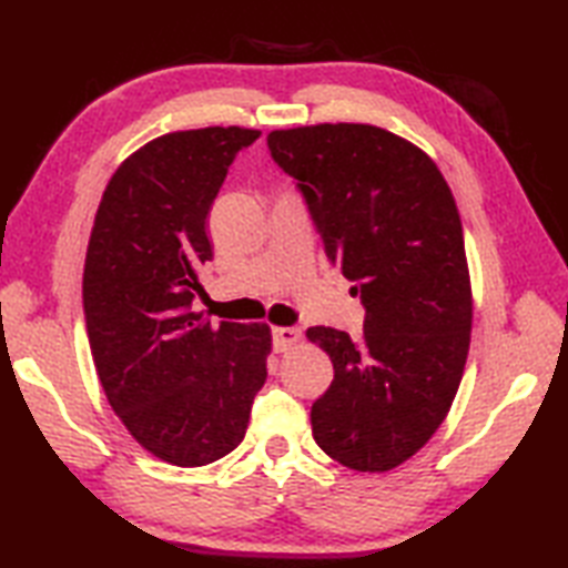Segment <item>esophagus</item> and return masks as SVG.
Wrapping results in <instances>:
<instances>
[{
	"label": "esophagus",
	"instance_id": "34e87169",
	"mask_svg": "<svg viewBox=\"0 0 568 568\" xmlns=\"http://www.w3.org/2000/svg\"><path fill=\"white\" fill-rule=\"evenodd\" d=\"M300 342V329L297 327H275L273 329V346L275 352H287Z\"/></svg>",
	"mask_w": 568,
	"mask_h": 568
}]
</instances>
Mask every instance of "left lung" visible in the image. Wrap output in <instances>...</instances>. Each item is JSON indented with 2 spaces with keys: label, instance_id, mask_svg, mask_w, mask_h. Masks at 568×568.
Returning <instances> with one entry per match:
<instances>
[{
  "label": "left lung",
  "instance_id": "8db88e82",
  "mask_svg": "<svg viewBox=\"0 0 568 568\" xmlns=\"http://www.w3.org/2000/svg\"><path fill=\"white\" fill-rule=\"evenodd\" d=\"M268 146L366 305L361 339L307 329L334 364L312 434L342 466L385 474L432 439L464 378L474 295L456 200L425 151L373 124L275 129Z\"/></svg>",
  "mask_w": 568,
  "mask_h": 568
}]
</instances>
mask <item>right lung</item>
Listing matches in <instances>:
<instances>
[{
	"label": "right lung",
	"instance_id": "obj_1",
	"mask_svg": "<svg viewBox=\"0 0 568 568\" xmlns=\"http://www.w3.org/2000/svg\"><path fill=\"white\" fill-rule=\"evenodd\" d=\"M246 126L171 131L124 159L104 187L84 256L94 368L116 417L173 466H207L248 427L273 348L263 322L212 327L192 310L212 261L207 216Z\"/></svg>",
	"mask_w": 568,
	"mask_h": 568
}]
</instances>
